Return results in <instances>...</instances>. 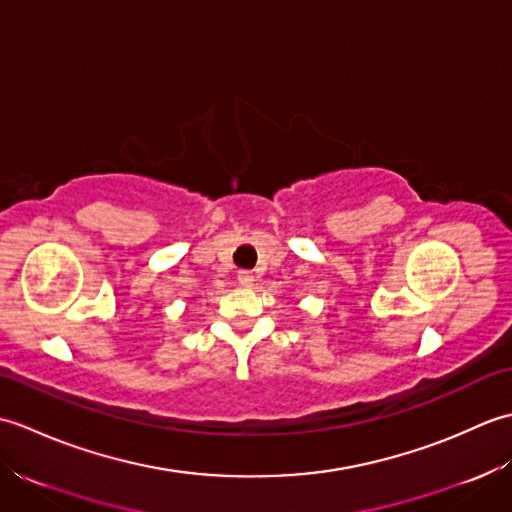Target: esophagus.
<instances>
[{
	"instance_id": "34e87169",
	"label": "esophagus",
	"mask_w": 512,
	"mask_h": 512,
	"mask_svg": "<svg viewBox=\"0 0 512 512\" xmlns=\"http://www.w3.org/2000/svg\"><path fill=\"white\" fill-rule=\"evenodd\" d=\"M253 281H255V275L250 273V270H239L237 273V284L242 288H250L253 286Z\"/></svg>"
}]
</instances>
